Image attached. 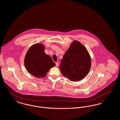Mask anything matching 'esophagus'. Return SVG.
Segmentation results:
<instances>
[{
    "label": "esophagus",
    "mask_w": 120,
    "mask_h": 120,
    "mask_svg": "<svg viewBox=\"0 0 120 120\" xmlns=\"http://www.w3.org/2000/svg\"><path fill=\"white\" fill-rule=\"evenodd\" d=\"M56 67H58L59 66V63L58 62H57L56 63Z\"/></svg>",
    "instance_id": "esophagus-1"
}]
</instances>
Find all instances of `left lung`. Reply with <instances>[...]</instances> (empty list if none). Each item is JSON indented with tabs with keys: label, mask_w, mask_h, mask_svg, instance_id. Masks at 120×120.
Instances as JSON below:
<instances>
[{
	"label": "left lung",
	"mask_w": 120,
	"mask_h": 120,
	"mask_svg": "<svg viewBox=\"0 0 120 120\" xmlns=\"http://www.w3.org/2000/svg\"><path fill=\"white\" fill-rule=\"evenodd\" d=\"M91 67L90 54L78 40H73L66 51L59 66L62 74L71 81L83 79Z\"/></svg>",
	"instance_id": "left-lung-1"
}]
</instances>
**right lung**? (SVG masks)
<instances>
[{
  "mask_svg": "<svg viewBox=\"0 0 120 120\" xmlns=\"http://www.w3.org/2000/svg\"><path fill=\"white\" fill-rule=\"evenodd\" d=\"M45 46L36 43L31 46L24 58V66L30 74L36 78H44L50 69L56 66L45 52Z\"/></svg>",
  "mask_w": 120,
  "mask_h": 120,
  "instance_id": "right-lung-1",
  "label": "right lung"
}]
</instances>
